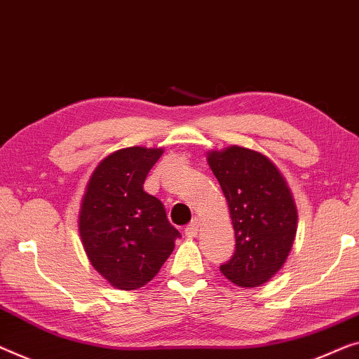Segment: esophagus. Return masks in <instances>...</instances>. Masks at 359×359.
I'll return each instance as SVG.
<instances>
[{
  "label": "esophagus",
  "instance_id": "esophagus-1",
  "mask_svg": "<svg viewBox=\"0 0 359 359\" xmlns=\"http://www.w3.org/2000/svg\"><path fill=\"white\" fill-rule=\"evenodd\" d=\"M198 231H200V221H198V219H194V221L185 227V235L187 237H196Z\"/></svg>",
  "mask_w": 359,
  "mask_h": 359
}]
</instances>
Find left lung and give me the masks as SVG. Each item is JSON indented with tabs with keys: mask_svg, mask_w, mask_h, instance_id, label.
Returning <instances> with one entry per match:
<instances>
[{
	"mask_svg": "<svg viewBox=\"0 0 359 359\" xmlns=\"http://www.w3.org/2000/svg\"><path fill=\"white\" fill-rule=\"evenodd\" d=\"M231 210L235 251L221 272L258 287L280 269L297 233V208L279 169L263 154L231 147L208 156Z\"/></svg>",
	"mask_w": 359,
	"mask_h": 359,
	"instance_id": "8db88e82",
	"label": "left lung"
}]
</instances>
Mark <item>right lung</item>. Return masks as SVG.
I'll return each instance as SVG.
<instances>
[{
	"label": "right lung",
	"instance_id": "1",
	"mask_svg": "<svg viewBox=\"0 0 359 359\" xmlns=\"http://www.w3.org/2000/svg\"><path fill=\"white\" fill-rule=\"evenodd\" d=\"M163 149H119L103 159L87 185L79 231L90 263L121 290L140 288L158 274L180 232L143 184Z\"/></svg>",
	"mask_w": 359,
	"mask_h": 359
}]
</instances>
